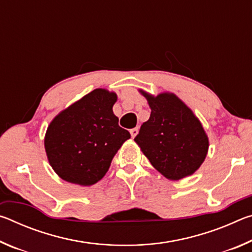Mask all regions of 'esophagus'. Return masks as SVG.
Listing matches in <instances>:
<instances>
[{"mask_svg":"<svg viewBox=\"0 0 252 252\" xmlns=\"http://www.w3.org/2000/svg\"><path fill=\"white\" fill-rule=\"evenodd\" d=\"M138 132H139L138 127H133V129H131V130H130V133H131L132 138H134V136H135L136 134H138Z\"/></svg>","mask_w":252,"mask_h":252,"instance_id":"34e87169","label":"esophagus"}]
</instances>
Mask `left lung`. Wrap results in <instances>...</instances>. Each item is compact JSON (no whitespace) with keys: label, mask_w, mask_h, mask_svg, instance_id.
Segmentation results:
<instances>
[{"label":"left lung","mask_w":252,"mask_h":252,"mask_svg":"<svg viewBox=\"0 0 252 252\" xmlns=\"http://www.w3.org/2000/svg\"><path fill=\"white\" fill-rule=\"evenodd\" d=\"M151 109L134 141L151 164L169 180L191 176L206 159L209 140L192 110L173 93L157 96L140 90Z\"/></svg>","instance_id":"obj_1"}]
</instances>
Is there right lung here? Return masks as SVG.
Returning a JSON list of instances; mask_svg holds the SVG:
<instances>
[{
	"mask_svg": "<svg viewBox=\"0 0 252 252\" xmlns=\"http://www.w3.org/2000/svg\"><path fill=\"white\" fill-rule=\"evenodd\" d=\"M117 94L95 89L63 110L44 138L51 167L67 182L92 186L105 176L119 149L131 138L113 113Z\"/></svg>",
	"mask_w": 252,
	"mask_h": 252,
	"instance_id": "right-lung-1",
	"label": "right lung"
}]
</instances>
